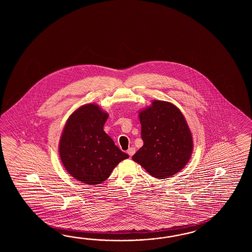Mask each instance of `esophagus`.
Segmentation results:
<instances>
[{
  "mask_svg": "<svg viewBox=\"0 0 252 252\" xmlns=\"http://www.w3.org/2000/svg\"><path fill=\"white\" fill-rule=\"evenodd\" d=\"M135 151H136V150H135V148H129L128 150H127V153H128V156L129 157H132L133 156L134 153H135Z\"/></svg>",
  "mask_w": 252,
  "mask_h": 252,
  "instance_id": "1",
  "label": "esophagus"
}]
</instances>
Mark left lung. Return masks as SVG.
<instances>
[{
	"mask_svg": "<svg viewBox=\"0 0 252 252\" xmlns=\"http://www.w3.org/2000/svg\"><path fill=\"white\" fill-rule=\"evenodd\" d=\"M143 146L132 157L152 177L165 179L187 165L193 139L179 109L170 102L153 101L139 113Z\"/></svg>",
	"mask_w": 252,
	"mask_h": 252,
	"instance_id": "1",
	"label": "left lung"
}]
</instances>
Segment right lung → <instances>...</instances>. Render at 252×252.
Segmentation results:
<instances>
[{
  "mask_svg": "<svg viewBox=\"0 0 252 252\" xmlns=\"http://www.w3.org/2000/svg\"><path fill=\"white\" fill-rule=\"evenodd\" d=\"M108 113L95 104L78 108L70 115L59 142V154L70 175L87 185H98L128 155L103 131Z\"/></svg>",
  "mask_w": 252,
  "mask_h": 252,
  "instance_id": "add662e5",
  "label": "right lung"
}]
</instances>
